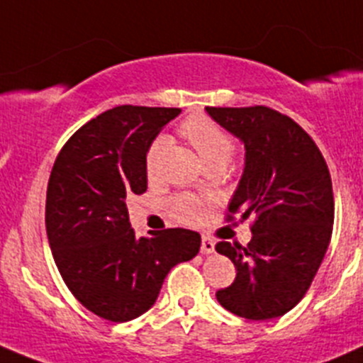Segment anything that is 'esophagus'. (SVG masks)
I'll return each instance as SVG.
<instances>
[{
  "mask_svg": "<svg viewBox=\"0 0 363 363\" xmlns=\"http://www.w3.org/2000/svg\"><path fill=\"white\" fill-rule=\"evenodd\" d=\"M202 252L203 255H211L214 252V240L208 239V237H202Z\"/></svg>",
  "mask_w": 363,
  "mask_h": 363,
  "instance_id": "34e87169",
  "label": "esophagus"
}]
</instances>
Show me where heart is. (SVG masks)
<instances>
[{"label":"heart","instance_id":"1","mask_svg":"<svg viewBox=\"0 0 363 363\" xmlns=\"http://www.w3.org/2000/svg\"><path fill=\"white\" fill-rule=\"evenodd\" d=\"M179 130L182 137L195 147L207 168L216 167V164L225 167L235 151V140L232 135L207 116L188 117ZM164 145H167V140L161 137L149 145L147 155H145V172L149 177H155L158 174L160 158ZM167 207L172 218L181 223H188V225L199 223L203 214L202 202L189 195L172 196L167 202Z\"/></svg>","mask_w":363,"mask_h":363}]
</instances>
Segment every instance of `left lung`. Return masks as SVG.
I'll use <instances>...</instances> for the list:
<instances>
[{
	"mask_svg": "<svg viewBox=\"0 0 363 363\" xmlns=\"http://www.w3.org/2000/svg\"><path fill=\"white\" fill-rule=\"evenodd\" d=\"M208 116L244 142L246 167L228 205L252 218L251 240L216 244L237 270L216 298L247 320H272L294 309L309 290L334 225V193L327 161L291 117L274 108L207 107Z\"/></svg>",
	"mask_w": 363,
	"mask_h": 363,
	"instance_id": "obj_1",
	"label": "left lung"
}]
</instances>
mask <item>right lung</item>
Here are the masks:
<instances>
[{
  "label": "right lung",
  "instance_id": "add662e5",
  "mask_svg": "<svg viewBox=\"0 0 363 363\" xmlns=\"http://www.w3.org/2000/svg\"><path fill=\"white\" fill-rule=\"evenodd\" d=\"M181 108L121 105L75 131L54 161L45 228L65 284L86 309L123 323L151 309L172 267L195 258L200 233L137 237L126 200L147 189L145 155Z\"/></svg>",
  "mask_w": 363,
  "mask_h": 363
}]
</instances>
